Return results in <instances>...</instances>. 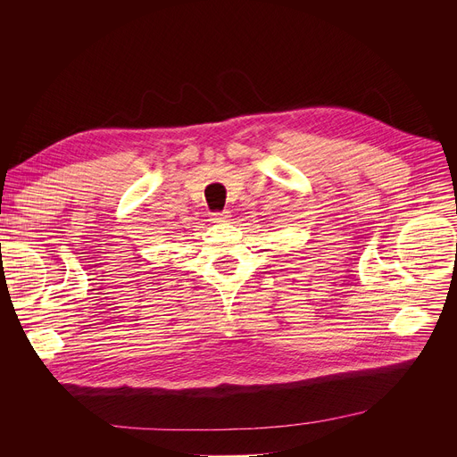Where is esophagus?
<instances>
[{
    "label": "esophagus",
    "mask_w": 457,
    "mask_h": 457,
    "mask_svg": "<svg viewBox=\"0 0 457 457\" xmlns=\"http://www.w3.org/2000/svg\"><path fill=\"white\" fill-rule=\"evenodd\" d=\"M229 212H215V213H212V219L210 220H213V222H217V224H222V222H229Z\"/></svg>",
    "instance_id": "34e87169"
}]
</instances>
